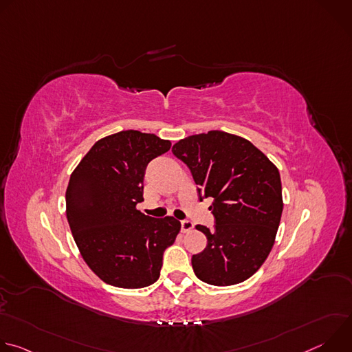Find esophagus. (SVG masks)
I'll list each match as a JSON object with an SVG mask.
<instances>
[{
	"label": "esophagus",
	"mask_w": 352,
	"mask_h": 352,
	"mask_svg": "<svg viewBox=\"0 0 352 352\" xmlns=\"http://www.w3.org/2000/svg\"><path fill=\"white\" fill-rule=\"evenodd\" d=\"M193 230V223L189 221V220H184L181 221V231L185 234V232H190Z\"/></svg>",
	"instance_id": "obj_1"
}]
</instances>
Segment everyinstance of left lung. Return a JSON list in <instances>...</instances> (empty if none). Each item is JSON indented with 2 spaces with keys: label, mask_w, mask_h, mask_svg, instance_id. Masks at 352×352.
<instances>
[{
  "label": "left lung",
  "mask_w": 352,
  "mask_h": 352,
  "mask_svg": "<svg viewBox=\"0 0 352 352\" xmlns=\"http://www.w3.org/2000/svg\"><path fill=\"white\" fill-rule=\"evenodd\" d=\"M197 184L209 208L214 231L196 226L208 246L192 256L199 280L212 285L239 284L267 259L283 213L278 168L248 139L223 131L192 135L173 146Z\"/></svg>",
  "instance_id": "left-lung-1"
}]
</instances>
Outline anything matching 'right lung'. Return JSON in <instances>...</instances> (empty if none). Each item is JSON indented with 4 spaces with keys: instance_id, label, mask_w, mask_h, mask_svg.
Returning a JSON list of instances; mask_svg holds the SVG:
<instances>
[{
    "instance_id": "obj_1",
    "label": "right lung",
    "mask_w": 352,
    "mask_h": 352,
    "mask_svg": "<svg viewBox=\"0 0 352 352\" xmlns=\"http://www.w3.org/2000/svg\"><path fill=\"white\" fill-rule=\"evenodd\" d=\"M170 147L155 133L121 131L97 140L71 174L65 202L75 243L110 285L132 289L157 281L164 250L181 231L171 216L152 219L136 209L147 163Z\"/></svg>"
}]
</instances>
